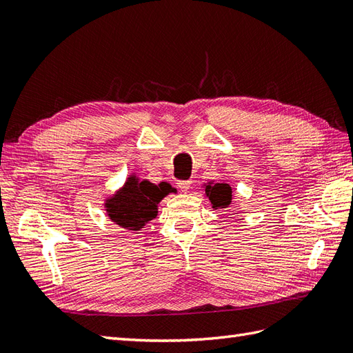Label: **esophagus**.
Instances as JSON below:
<instances>
[{
  "instance_id": "1",
  "label": "esophagus",
  "mask_w": 353,
  "mask_h": 353,
  "mask_svg": "<svg viewBox=\"0 0 353 353\" xmlns=\"http://www.w3.org/2000/svg\"><path fill=\"white\" fill-rule=\"evenodd\" d=\"M191 180H179L177 182V188L180 189L182 192H188L189 188H191Z\"/></svg>"
}]
</instances>
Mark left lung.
I'll use <instances>...</instances> for the list:
<instances>
[{"label":"left lung","instance_id":"obj_1","mask_svg":"<svg viewBox=\"0 0 353 353\" xmlns=\"http://www.w3.org/2000/svg\"><path fill=\"white\" fill-rule=\"evenodd\" d=\"M205 186V196L209 198L212 207L214 210L227 209L232 200V189L228 183H207Z\"/></svg>","mask_w":353,"mask_h":353}]
</instances>
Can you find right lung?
I'll return each instance as SVG.
<instances>
[{"label": "right lung", "mask_w": 353, "mask_h": 353, "mask_svg": "<svg viewBox=\"0 0 353 353\" xmlns=\"http://www.w3.org/2000/svg\"><path fill=\"white\" fill-rule=\"evenodd\" d=\"M170 192L168 183L155 185L132 174L119 191L108 198L104 207L112 222L128 231H140L157 218L158 204Z\"/></svg>", "instance_id": "add662e5"}]
</instances>
